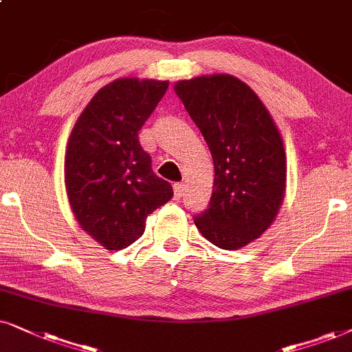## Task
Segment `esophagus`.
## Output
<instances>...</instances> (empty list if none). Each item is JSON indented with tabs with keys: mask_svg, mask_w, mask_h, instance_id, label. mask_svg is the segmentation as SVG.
Instances as JSON below:
<instances>
[{
	"mask_svg": "<svg viewBox=\"0 0 352 352\" xmlns=\"http://www.w3.org/2000/svg\"><path fill=\"white\" fill-rule=\"evenodd\" d=\"M184 191H185V185L184 184H175V185H173V195H175V198H182Z\"/></svg>",
	"mask_w": 352,
	"mask_h": 352,
	"instance_id": "obj_1",
	"label": "esophagus"
}]
</instances>
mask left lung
Returning <instances> with one entry per match:
<instances>
[{
  "label": "left lung",
  "instance_id": "obj_1",
  "mask_svg": "<svg viewBox=\"0 0 352 352\" xmlns=\"http://www.w3.org/2000/svg\"><path fill=\"white\" fill-rule=\"evenodd\" d=\"M175 93L198 125L214 161L201 235L222 248L246 246L270 227L283 201L287 157L277 125L246 83L220 74L182 80Z\"/></svg>",
  "mask_w": 352,
  "mask_h": 352
}]
</instances>
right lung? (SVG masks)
<instances>
[{
  "mask_svg": "<svg viewBox=\"0 0 352 352\" xmlns=\"http://www.w3.org/2000/svg\"><path fill=\"white\" fill-rule=\"evenodd\" d=\"M168 82L119 78L102 87L78 117L65 151V190L75 219L107 250H124L151 212L173 196L153 172L138 133Z\"/></svg>",
  "mask_w": 352,
  "mask_h": 352,
  "instance_id": "add662e5",
  "label": "right lung"
}]
</instances>
